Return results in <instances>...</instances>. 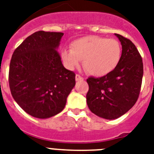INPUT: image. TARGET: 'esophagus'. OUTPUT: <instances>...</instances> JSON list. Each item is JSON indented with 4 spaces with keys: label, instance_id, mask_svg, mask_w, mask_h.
I'll use <instances>...</instances> for the list:
<instances>
[{
    "label": "esophagus",
    "instance_id": "34e87169",
    "mask_svg": "<svg viewBox=\"0 0 154 154\" xmlns=\"http://www.w3.org/2000/svg\"><path fill=\"white\" fill-rule=\"evenodd\" d=\"M75 79H76V81H77V82H79V81H83V80H84V78H83L82 76H80L79 74H77L76 75V77H75Z\"/></svg>",
    "mask_w": 154,
    "mask_h": 154
}]
</instances>
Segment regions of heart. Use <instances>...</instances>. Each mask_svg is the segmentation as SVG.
<instances>
[{
  "mask_svg": "<svg viewBox=\"0 0 154 154\" xmlns=\"http://www.w3.org/2000/svg\"><path fill=\"white\" fill-rule=\"evenodd\" d=\"M71 49L62 50L60 56L64 66L73 69L83 60V66L90 74L103 77L118 66L122 55L119 41L99 36H85L76 39Z\"/></svg>",
  "mask_w": 154,
  "mask_h": 154,
  "instance_id": "1",
  "label": "heart"
}]
</instances>
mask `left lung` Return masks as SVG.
I'll return each instance as SVG.
<instances>
[{
	"label": "left lung",
	"instance_id": "1",
	"mask_svg": "<svg viewBox=\"0 0 154 154\" xmlns=\"http://www.w3.org/2000/svg\"><path fill=\"white\" fill-rule=\"evenodd\" d=\"M122 45L120 61L116 69L102 77L87 79L88 107L96 116L115 119L128 112L139 97L143 77L142 58L134 43L115 34Z\"/></svg>",
	"mask_w": 154,
	"mask_h": 154
}]
</instances>
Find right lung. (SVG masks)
<instances>
[{
    "instance_id": "right-lung-1",
    "label": "right lung",
    "mask_w": 154,
    "mask_h": 154,
    "mask_svg": "<svg viewBox=\"0 0 154 154\" xmlns=\"http://www.w3.org/2000/svg\"><path fill=\"white\" fill-rule=\"evenodd\" d=\"M63 35L61 32H35L12 56L11 94L23 111L35 118L48 119L61 112L76 84V74L64 68L56 51Z\"/></svg>"
}]
</instances>
